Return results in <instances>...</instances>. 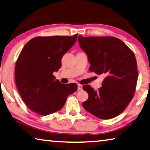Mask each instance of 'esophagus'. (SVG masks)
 Segmentation results:
<instances>
[{
	"label": "esophagus",
	"mask_w": 150,
	"mask_h": 150,
	"mask_svg": "<svg viewBox=\"0 0 150 150\" xmlns=\"http://www.w3.org/2000/svg\"><path fill=\"white\" fill-rule=\"evenodd\" d=\"M78 90H82V85H81V84H80V83H78Z\"/></svg>",
	"instance_id": "esophagus-1"
}]
</instances>
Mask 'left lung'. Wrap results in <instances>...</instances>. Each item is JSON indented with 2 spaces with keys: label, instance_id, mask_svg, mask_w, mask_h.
Wrapping results in <instances>:
<instances>
[{
  "label": "left lung",
  "instance_id": "8db88e82",
  "mask_svg": "<svg viewBox=\"0 0 150 150\" xmlns=\"http://www.w3.org/2000/svg\"><path fill=\"white\" fill-rule=\"evenodd\" d=\"M78 42L90 63V71L103 75L102 86L95 90L83 86L88 99L83 103L86 111L101 119L118 116L132 100L138 80L137 63L133 51L115 37H83Z\"/></svg>",
  "mask_w": 150,
  "mask_h": 150
}]
</instances>
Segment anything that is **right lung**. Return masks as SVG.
<instances>
[{"instance_id":"right-lung-1","label":"right lung","mask_w":150,"mask_h":150,"mask_svg":"<svg viewBox=\"0 0 150 150\" xmlns=\"http://www.w3.org/2000/svg\"><path fill=\"white\" fill-rule=\"evenodd\" d=\"M73 36L36 37L23 47L15 67V82L21 98L31 111L48 115L59 111L77 90L75 83L62 84L53 72L77 40Z\"/></svg>"}]
</instances>
